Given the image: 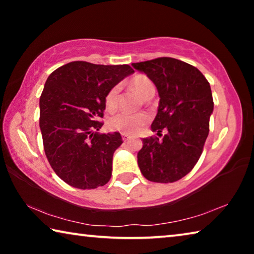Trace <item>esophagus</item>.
<instances>
[{
    "instance_id": "1",
    "label": "esophagus",
    "mask_w": 254,
    "mask_h": 254,
    "mask_svg": "<svg viewBox=\"0 0 254 254\" xmlns=\"http://www.w3.org/2000/svg\"><path fill=\"white\" fill-rule=\"evenodd\" d=\"M122 139H123V141H127L128 139H130V136H128L127 134H124V133H122Z\"/></svg>"
}]
</instances>
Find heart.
Segmentation results:
<instances>
[{
  "label": "heart",
  "mask_w": 254,
  "mask_h": 254,
  "mask_svg": "<svg viewBox=\"0 0 254 254\" xmlns=\"http://www.w3.org/2000/svg\"><path fill=\"white\" fill-rule=\"evenodd\" d=\"M131 86L141 97L145 98L149 94L154 93V85L151 79L144 75H136L131 80ZM120 86H113L105 96V106L109 111H114L118 107ZM149 121L145 113H119L107 121V126L113 131H119L124 134H135Z\"/></svg>",
  "instance_id": "heart-1"
}]
</instances>
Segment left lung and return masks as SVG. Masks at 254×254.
I'll use <instances>...</instances> for the list:
<instances>
[{
	"label": "left lung",
	"instance_id": "left-lung-1",
	"mask_svg": "<svg viewBox=\"0 0 254 254\" xmlns=\"http://www.w3.org/2000/svg\"><path fill=\"white\" fill-rule=\"evenodd\" d=\"M156 85L160 97L151 130L161 135L144 137L137 166L153 183L182 179L198 161L209 132L214 103L207 79L196 67L182 60L161 57L132 64Z\"/></svg>",
	"mask_w": 254,
	"mask_h": 254
}]
</instances>
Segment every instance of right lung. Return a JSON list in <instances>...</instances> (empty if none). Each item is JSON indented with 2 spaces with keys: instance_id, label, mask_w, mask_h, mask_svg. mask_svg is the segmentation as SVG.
<instances>
[{
  "instance_id": "obj_1",
  "label": "right lung",
  "mask_w": 254,
  "mask_h": 254,
  "mask_svg": "<svg viewBox=\"0 0 254 254\" xmlns=\"http://www.w3.org/2000/svg\"><path fill=\"white\" fill-rule=\"evenodd\" d=\"M134 70L128 65L72 62L51 72L40 96L46 157L59 178L79 189L104 186L112 176L119 132L100 133L110 89Z\"/></svg>"
}]
</instances>
